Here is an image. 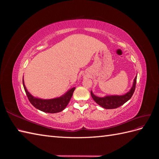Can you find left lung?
Listing matches in <instances>:
<instances>
[{
  "mask_svg": "<svg viewBox=\"0 0 159 159\" xmlns=\"http://www.w3.org/2000/svg\"><path fill=\"white\" fill-rule=\"evenodd\" d=\"M137 76L134 79V82L133 87L131 88L128 93L123 95H111L105 96L104 98H99L95 96L92 91H91V95L95 102L99 105L101 107L105 109H115L121 106L125 103H126L128 100L131 98L132 95L134 93V91L136 88Z\"/></svg>",
  "mask_w": 159,
  "mask_h": 159,
  "instance_id": "8db88e82",
  "label": "left lung"
}]
</instances>
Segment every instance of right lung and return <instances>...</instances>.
<instances>
[{
	"label": "right lung",
	"instance_id": "obj_1",
	"mask_svg": "<svg viewBox=\"0 0 159 159\" xmlns=\"http://www.w3.org/2000/svg\"><path fill=\"white\" fill-rule=\"evenodd\" d=\"M22 83L24 89H25L28 99L30 103L36 109L42 111L49 113H58L63 111L69 103L72 95H73V92L75 90V88H71L65 95L58 98L52 99H41L34 98L27 91L23 80Z\"/></svg>",
	"mask_w": 159,
	"mask_h": 159
}]
</instances>
